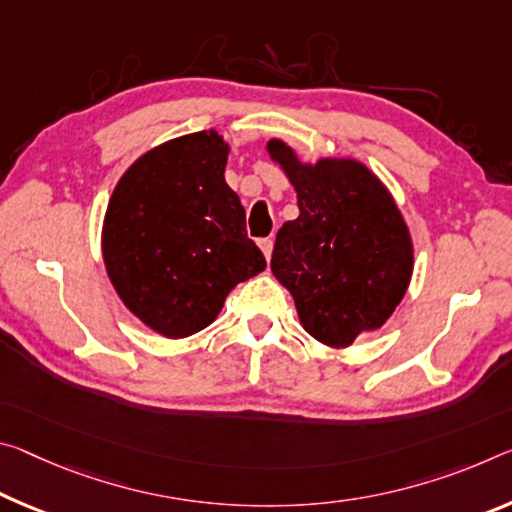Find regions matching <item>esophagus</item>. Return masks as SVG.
Here are the masks:
<instances>
[{
  "label": "esophagus",
  "mask_w": 512,
  "mask_h": 512,
  "mask_svg": "<svg viewBox=\"0 0 512 512\" xmlns=\"http://www.w3.org/2000/svg\"><path fill=\"white\" fill-rule=\"evenodd\" d=\"M257 243H259V248H262V253H264V257H266V262H269V259H271V253H273V239H259Z\"/></svg>",
  "instance_id": "1"
}]
</instances>
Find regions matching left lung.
I'll return each instance as SVG.
<instances>
[{
  "instance_id": "8db88e82",
  "label": "left lung",
  "mask_w": 512,
  "mask_h": 512,
  "mask_svg": "<svg viewBox=\"0 0 512 512\" xmlns=\"http://www.w3.org/2000/svg\"><path fill=\"white\" fill-rule=\"evenodd\" d=\"M298 198V218L275 234L271 271L294 296L300 326L330 348L380 330L410 287L415 246L399 205L358 159L303 161L266 143Z\"/></svg>"
}]
</instances>
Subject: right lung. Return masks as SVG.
Instances as JSON below:
<instances>
[{"instance_id": "right-lung-1", "label": "right lung", "mask_w": 512, "mask_h": 512, "mask_svg": "<svg viewBox=\"0 0 512 512\" xmlns=\"http://www.w3.org/2000/svg\"><path fill=\"white\" fill-rule=\"evenodd\" d=\"M218 129L143 152L113 189L102 223L104 269L123 305L166 339L196 335L230 291L266 269L225 184Z\"/></svg>"}]
</instances>
